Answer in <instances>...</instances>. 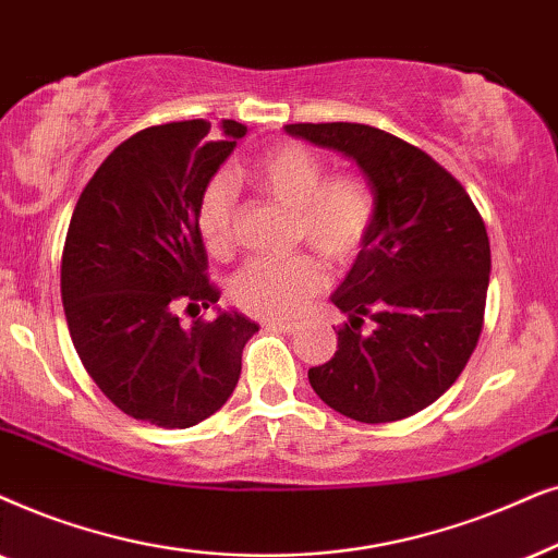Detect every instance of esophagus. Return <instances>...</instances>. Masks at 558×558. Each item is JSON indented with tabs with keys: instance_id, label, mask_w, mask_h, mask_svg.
Wrapping results in <instances>:
<instances>
[{
	"instance_id": "esophagus-1",
	"label": "esophagus",
	"mask_w": 558,
	"mask_h": 558,
	"mask_svg": "<svg viewBox=\"0 0 558 558\" xmlns=\"http://www.w3.org/2000/svg\"><path fill=\"white\" fill-rule=\"evenodd\" d=\"M265 326H267V329L283 331V333H291V331L299 329V324H295V322H283V318H267Z\"/></svg>"
}]
</instances>
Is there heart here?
Masks as SVG:
<instances>
[{
  "label": "heart",
  "instance_id": "1",
  "mask_svg": "<svg viewBox=\"0 0 558 558\" xmlns=\"http://www.w3.org/2000/svg\"><path fill=\"white\" fill-rule=\"evenodd\" d=\"M326 172L322 155L301 143L259 153L240 178L267 202L293 211L295 242H308L331 265H352L375 227L377 202L369 183L352 170ZM196 229L209 252L225 257L236 242L234 185L211 178L196 206ZM326 286V267L314 252L283 259H252L232 278L229 295L244 314L293 318Z\"/></svg>",
  "mask_w": 558,
  "mask_h": 558
}]
</instances>
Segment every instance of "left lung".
Here are the masks:
<instances>
[{
	"label": "left lung",
	"mask_w": 558,
	"mask_h": 558,
	"mask_svg": "<svg viewBox=\"0 0 558 558\" xmlns=\"http://www.w3.org/2000/svg\"><path fill=\"white\" fill-rule=\"evenodd\" d=\"M286 132L352 158L375 193L369 240L331 295L349 324L329 362L308 369L326 405L362 423L408 418L441 398L485 326L489 240L464 185L430 155L354 122ZM376 322L361 333L364 318Z\"/></svg>",
	"instance_id": "8db88e82"
}]
</instances>
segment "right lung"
I'll use <instances>...</instances> for the list:
<instances>
[{"mask_svg": "<svg viewBox=\"0 0 558 558\" xmlns=\"http://www.w3.org/2000/svg\"><path fill=\"white\" fill-rule=\"evenodd\" d=\"M247 128L225 119L155 124L109 153L73 209L61 295L86 373L119 411L189 428L227 403L257 324L236 311L192 317L219 301L196 206Z\"/></svg>", "mask_w": 558, "mask_h": 558, "instance_id": "1", "label": "right lung"}]
</instances>
